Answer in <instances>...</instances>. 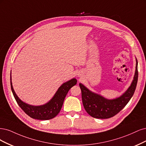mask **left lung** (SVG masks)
<instances>
[{
  "instance_id": "left-lung-1",
  "label": "left lung",
  "mask_w": 146,
  "mask_h": 146,
  "mask_svg": "<svg viewBox=\"0 0 146 146\" xmlns=\"http://www.w3.org/2000/svg\"><path fill=\"white\" fill-rule=\"evenodd\" d=\"M138 78V61L136 59L135 74L130 86L123 95L111 100L92 92L82 84L79 83L84 109L89 115L95 118L107 119L114 116L123 109L133 96L137 85Z\"/></svg>"
}]
</instances>
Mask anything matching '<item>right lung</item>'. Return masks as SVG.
I'll list each match as a JSON object with an SVG mask.
<instances>
[{
	"instance_id": "right-lung-1",
	"label": "right lung",
	"mask_w": 146,
	"mask_h": 146,
	"mask_svg": "<svg viewBox=\"0 0 146 146\" xmlns=\"http://www.w3.org/2000/svg\"><path fill=\"white\" fill-rule=\"evenodd\" d=\"M10 80L11 90L18 105L25 111L27 115L32 118L39 120H48L57 116L62 107L65 98L68 92L73 86L77 84L76 78L70 79L62 84L59 87L53 98L45 104L32 106L22 101L16 95L12 85L11 72L10 74Z\"/></svg>"
}]
</instances>
